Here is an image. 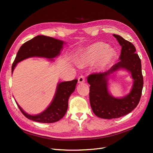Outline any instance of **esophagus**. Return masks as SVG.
<instances>
[{"mask_svg":"<svg viewBox=\"0 0 153 153\" xmlns=\"http://www.w3.org/2000/svg\"><path fill=\"white\" fill-rule=\"evenodd\" d=\"M85 82V78L83 76H79L78 78V83L79 84H82Z\"/></svg>","mask_w":153,"mask_h":153,"instance_id":"obj_1","label":"esophagus"}]
</instances>
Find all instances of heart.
<instances>
[{
    "label": "heart",
    "mask_w": 153,
    "mask_h": 153,
    "mask_svg": "<svg viewBox=\"0 0 153 153\" xmlns=\"http://www.w3.org/2000/svg\"><path fill=\"white\" fill-rule=\"evenodd\" d=\"M115 50L104 43H94L80 53L76 59L77 66L80 68L92 66L96 62L97 71H102L107 68L116 57Z\"/></svg>",
    "instance_id": "heart-1"
}]
</instances>
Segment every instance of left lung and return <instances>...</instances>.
<instances>
[{
	"label": "left lung",
	"mask_w": 153,
	"mask_h": 153,
	"mask_svg": "<svg viewBox=\"0 0 153 153\" xmlns=\"http://www.w3.org/2000/svg\"><path fill=\"white\" fill-rule=\"evenodd\" d=\"M114 36L122 46L120 61L107 72L89 75V100L94 114L101 118L113 119L125 116L133 110L140 102L143 87L141 59L136 53L134 46L121 36ZM120 69H125L131 74L133 85L131 92L123 98L114 97L108 91L110 76Z\"/></svg>",
	"instance_id": "obj_1"
}]
</instances>
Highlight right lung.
<instances>
[{"instance_id": "add662e5", "label": "right lung", "mask_w": 153, "mask_h": 153, "mask_svg": "<svg viewBox=\"0 0 153 153\" xmlns=\"http://www.w3.org/2000/svg\"><path fill=\"white\" fill-rule=\"evenodd\" d=\"M63 41L44 35H38L25 42L20 48L12 66V72L19 62L31 57L49 59L53 61L62 50ZM77 79L71 81L59 82L56 87L54 97L50 105L43 111L37 115H30L24 111L17 103L22 113L27 118L33 121L50 123L59 121L65 115L70 95L74 92Z\"/></svg>"}]
</instances>
